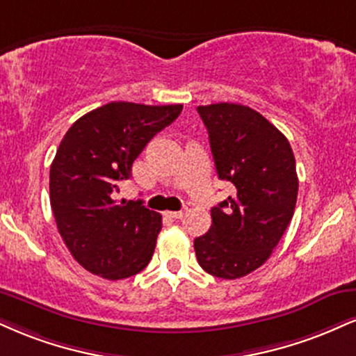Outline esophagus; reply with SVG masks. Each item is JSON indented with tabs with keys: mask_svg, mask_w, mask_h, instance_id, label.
Segmentation results:
<instances>
[{
	"mask_svg": "<svg viewBox=\"0 0 356 356\" xmlns=\"http://www.w3.org/2000/svg\"><path fill=\"white\" fill-rule=\"evenodd\" d=\"M167 216L172 217V219H182V217H184V211H172V212H167Z\"/></svg>",
	"mask_w": 356,
	"mask_h": 356,
	"instance_id": "34e87169",
	"label": "esophagus"
}]
</instances>
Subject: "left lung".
I'll return each instance as SVG.
<instances>
[{
    "mask_svg": "<svg viewBox=\"0 0 356 356\" xmlns=\"http://www.w3.org/2000/svg\"><path fill=\"white\" fill-rule=\"evenodd\" d=\"M207 127L217 175L235 194L212 207L209 232L197 237L199 265L213 277L234 280L257 270L293 217L298 177L293 151L262 114L234 102L199 106Z\"/></svg>",
    "mask_w": 356,
    "mask_h": 356,
    "instance_id": "1",
    "label": "left lung"
}]
</instances>
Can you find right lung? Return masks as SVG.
<instances>
[{
	"label": "right lung",
	"instance_id": "obj_1",
	"mask_svg": "<svg viewBox=\"0 0 356 356\" xmlns=\"http://www.w3.org/2000/svg\"><path fill=\"white\" fill-rule=\"evenodd\" d=\"M182 104L109 102L79 118L59 144L49 170L56 225L71 255L108 280L136 275L151 262L161 213L140 200H118L132 162L157 132L179 118Z\"/></svg>",
	"mask_w": 356,
	"mask_h": 356
}]
</instances>
